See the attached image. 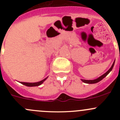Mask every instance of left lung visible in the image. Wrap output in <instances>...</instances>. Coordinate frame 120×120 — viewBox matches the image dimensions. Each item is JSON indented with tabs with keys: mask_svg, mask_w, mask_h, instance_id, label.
<instances>
[{
	"mask_svg": "<svg viewBox=\"0 0 120 120\" xmlns=\"http://www.w3.org/2000/svg\"><path fill=\"white\" fill-rule=\"evenodd\" d=\"M114 63H115V60H114V61L113 62V63H112V67H110V68L109 70L108 71L106 72V73H105L104 74H103L102 75H101L100 77H99V78H97V79H94V80H86V79H81V81L83 82L86 83H89V84H92V83H96L102 80V79H103L105 77H106V76H107V75L109 74V72L112 71V68H113V67H114Z\"/></svg>",
	"mask_w": 120,
	"mask_h": 120,
	"instance_id": "obj_1",
	"label": "left lung"
}]
</instances>
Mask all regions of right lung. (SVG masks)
<instances>
[{
    "label": "right lung",
    "instance_id": "1",
    "mask_svg": "<svg viewBox=\"0 0 120 120\" xmlns=\"http://www.w3.org/2000/svg\"><path fill=\"white\" fill-rule=\"evenodd\" d=\"M48 78V77H46V78L43 79V80L39 82H34V83H30V82H20V83H22V84L24 85L25 86H39L42 84L46 79Z\"/></svg>",
    "mask_w": 120,
    "mask_h": 120
}]
</instances>
